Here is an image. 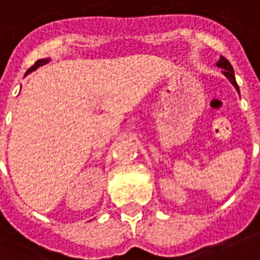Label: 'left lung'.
<instances>
[{
    "instance_id": "8db88e82",
    "label": "left lung",
    "mask_w": 260,
    "mask_h": 260,
    "mask_svg": "<svg viewBox=\"0 0 260 260\" xmlns=\"http://www.w3.org/2000/svg\"><path fill=\"white\" fill-rule=\"evenodd\" d=\"M217 66L219 67V69H222V73H224V76L226 77V79L230 80L232 83V86L237 88V91L239 92V87H238L237 84V80H235V73H234V69H232L231 63L226 60L225 57H219V60L217 61Z\"/></svg>"
}]
</instances>
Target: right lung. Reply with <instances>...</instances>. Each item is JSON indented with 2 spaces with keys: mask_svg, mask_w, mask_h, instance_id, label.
I'll return each mask as SVG.
<instances>
[{
  "mask_svg": "<svg viewBox=\"0 0 260 260\" xmlns=\"http://www.w3.org/2000/svg\"><path fill=\"white\" fill-rule=\"evenodd\" d=\"M50 60V59H39V60L36 61L35 64H34V66L30 67V69H29L28 72H26V74H29V73H32V72H35L36 69H38V67H41V66H43V64H46V63H48V61ZM26 74H25V76H26Z\"/></svg>",
  "mask_w": 260,
  "mask_h": 260,
  "instance_id": "1",
  "label": "right lung"
}]
</instances>
